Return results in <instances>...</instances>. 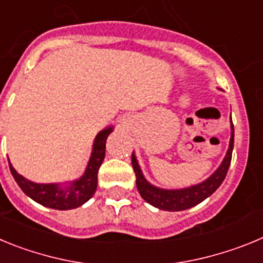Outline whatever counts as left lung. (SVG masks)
Here are the masks:
<instances>
[{
	"label": "left lung",
	"instance_id": "1",
	"mask_svg": "<svg viewBox=\"0 0 263 263\" xmlns=\"http://www.w3.org/2000/svg\"><path fill=\"white\" fill-rule=\"evenodd\" d=\"M231 127L232 136L231 141H229V148H228L227 155H225L220 167L204 182L191 185V187L182 188V190H163V188H158L155 185L150 184L143 176L142 170L139 167L138 160H137L136 155L133 153L132 154V164H133L134 173H136L137 176V188H138V192L141 194L143 200H146L148 204H152L155 208H159L162 211L176 212V211H184L188 210V208H192V206L205 200L208 196H211L224 182L228 170L231 166L232 152H233L234 145L233 122H231Z\"/></svg>",
	"mask_w": 263,
	"mask_h": 263
}]
</instances>
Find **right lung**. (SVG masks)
Masks as SVG:
<instances>
[{
    "label": "right lung",
    "mask_w": 263,
    "mask_h": 263,
    "mask_svg": "<svg viewBox=\"0 0 263 263\" xmlns=\"http://www.w3.org/2000/svg\"><path fill=\"white\" fill-rule=\"evenodd\" d=\"M111 132H113V127L109 126L97 134L84 175L75 182H69L68 185L64 184V187H63L60 183L41 184V183L30 182L26 178L20 175L9 162L11 175L15 179V182L20 185L21 190L27 196L31 197L32 200L42 204V205L59 211L78 208V206L87 203L96 192L97 173H99L100 166L105 158L106 138Z\"/></svg>",
    "instance_id": "right-lung-1"
}]
</instances>
